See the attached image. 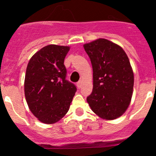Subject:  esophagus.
<instances>
[{"mask_svg": "<svg viewBox=\"0 0 156 156\" xmlns=\"http://www.w3.org/2000/svg\"><path fill=\"white\" fill-rule=\"evenodd\" d=\"M77 87L78 88V89H80V88L81 87V86H82V81H78V83H77Z\"/></svg>", "mask_w": 156, "mask_h": 156, "instance_id": "esophagus-1", "label": "esophagus"}]
</instances>
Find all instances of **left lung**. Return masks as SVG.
<instances>
[{
  "label": "left lung",
  "mask_w": 156,
  "mask_h": 156,
  "mask_svg": "<svg viewBox=\"0 0 156 156\" xmlns=\"http://www.w3.org/2000/svg\"><path fill=\"white\" fill-rule=\"evenodd\" d=\"M93 67L94 87L87 101L97 115L106 120L121 117L133 95L134 77L122 47L99 38L83 45Z\"/></svg>",
  "instance_id": "8db88e82"
}]
</instances>
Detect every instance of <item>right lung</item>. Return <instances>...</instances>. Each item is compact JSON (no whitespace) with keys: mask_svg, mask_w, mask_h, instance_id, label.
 I'll return each instance as SVG.
<instances>
[{"mask_svg":"<svg viewBox=\"0 0 156 156\" xmlns=\"http://www.w3.org/2000/svg\"><path fill=\"white\" fill-rule=\"evenodd\" d=\"M69 46L50 44L30 59L24 90L30 111L42 123L54 124L68 112L76 87L66 80L64 59Z\"/></svg>","mask_w":156,"mask_h":156,"instance_id":"1","label":"right lung"}]
</instances>
